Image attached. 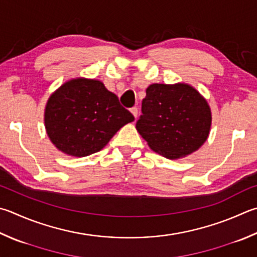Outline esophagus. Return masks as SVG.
Wrapping results in <instances>:
<instances>
[{
  "label": "esophagus",
  "mask_w": 257,
  "mask_h": 257,
  "mask_svg": "<svg viewBox=\"0 0 257 257\" xmlns=\"http://www.w3.org/2000/svg\"><path fill=\"white\" fill-rule=\"evenodd\" d=\"M130 112L133 113V115L135 116V118H137V115H138V108H136V106H134V108L130 109Z\"/></svg>",
  "instance_id": "obj_1"
}]
</instances>
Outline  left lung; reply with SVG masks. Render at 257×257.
Returning <instances> with one entry per match:
<instances>
[{"instance_id":"1","label":"left lung","mask_w":257,"mask_h":257,"mask_svg":"<svg viewBox=\"0 0 257 257\" xmlns=\"http://www.w3.org/2000/svg\"><path fill=\"white\" fill-rule=\"evenodd\" d=\"M142 112L137 132L154 152L170 160L198 151L209 137L211 110L189 84H151Z\"/></svg>"}]
</instances>
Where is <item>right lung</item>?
<instances>
[{
    "label": "right lung",
    "instance_id": "right-lung-1",
    "mask_svg": "<svg viewBox=\"0 0 257 257\" xmlns=\"http://www.w3.org/2000/svg\"><path fill=\"white\" fill-rule=\"evenodd\" d=\"M134 115L101 81L72 78L51 93L45 108V128L55 147L69 156L101 151Z\"/></svg>",
    "mask_w": 257,
    "mask_h": 257
}]
</instances>
